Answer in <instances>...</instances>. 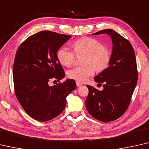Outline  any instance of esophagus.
<instances>
[{"mask_svg":"<svg viewBox=\"0 0 149 149\" xmlns=\"http://www.w3.org/2000/svg\"><path fill=\"white\" fill-rule=\"evenodd\" d=\"M76 85H77V87H79V86H82V84L81 83H80V82L79 81H76Z\"/></svg>","mask_w":149,"mask_h":149,"instance_id":"esophagus-1","label":"esophagus"}]
</instances>
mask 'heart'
Instances as JSON below:
<instances>
[{
    "label": "heart",
    "mask_w": 149,
    "mask_h": 149,
    "mask_svg": "<svg viewBox=\"0 0 149 149\" xmlns=\"http://www.w3.org/2000/svg\"><path fill=\"white\" fill-rule=\"evenodd\" d=\"M74 52L70 48L62 47L57 52V59L62 65L70 67L77 57L82 58L84 65L75 67L68 72L70 78L77 81H84L95 73V70L102 72L109 65L111 52L108 47L98 40L90 37H82L73 43Z\"/></svg>",
    "instance_id": "heart-1"
}]
</instances>
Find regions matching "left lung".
<instances>
[{
	"label": "left lung",
	"instance_id": "obj_1",
	"mask_svg": "<svg viewBox=\"0 0 149 149\" xmlns=\"http://www.w3.org/2000/svg\"><path fill=\"white\" fill-rule=\"evenodd\" d=\"M109 35L113 47L109 66L95 77L102 91L87 85L86 106L89 114L104 123L123 116L130 105L138 80L135 53L131 43L119 33L107 29L92 35Z\"/></svg>",
	"mask_w": 149,
	"mask_h": 149
}]
</instances>
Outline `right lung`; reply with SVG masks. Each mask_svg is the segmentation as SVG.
Listing matches in <instances>:
<instances>
[{
  "instance_id": "right-lung-1",
  "label": "right lung",
  "mask_w": 149,
  "mask_h": 149,
  "mask_svg": "<svg viewBox=\"0 0 149 149\" xmlns=\"http://www.w3.org/2000/svg\"><path fill=\"white\" fill-rule=\"evenodd\" d=\"M71 37L43 31L29 37L16 53L13 71L15 95L26 114L37 121L60 114L66 97L76 88L72 79L49 86L51 81H59L65 76L57 52Z\"/></svg>"
}]
</instances>
